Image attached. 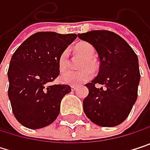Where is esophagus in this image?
Listing matches in <instances>:
<instances>
[{
	"instance_id": "obj_1",
	"label": "esophagus",
	"mask_w": 150,
	"mask_h": 150,
	"mask_svg": "<svg viewBox=\"0 0 150 150\" xmlns=\"http://www.w3.org/2000/svg\"><path fill=\"white\" fill-rule=\"evenodd\" d=\"M78 88V86H75V85H72L71 86V90H73V91H75Z\"/></svg>"
}]
</instances>
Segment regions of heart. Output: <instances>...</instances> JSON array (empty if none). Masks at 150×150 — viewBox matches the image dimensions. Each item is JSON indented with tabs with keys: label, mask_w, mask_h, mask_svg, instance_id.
<instances>
[{
	"label": "heart",
	"mask_w": 150,
	"mask_h": 150,
	"mask_svg": "<svg viewBox=\"0 0 150 150\" xmlns=\"http://www.w3.org/2000/svg\"><path fill=\"white\" fill-rule=\"evenodd\" d=\"M76 53L84 57V60L79 66V71H67L60 76V81L64 84L69 85H80L93 77V72L97 69V63L93 58L96 51L93 46L88 42H80L75 46ZM69 51L68 48L64 49L59 56L58 65L61 71L67 69L69 66Z\"/></svg>",
	"instance_id": "heart-1"
}]
</instances>
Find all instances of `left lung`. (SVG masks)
I'll list each match as a JSON object with an SVG mask.
<instances>
[{
    "instance_id": "8db88e82",
    "label": "left lung",
    "mask_w": 150,
    "mask_h": 150,
    "mask_svg": "<svg viewBox=\"0 0 150 150\" xmlns=\"http://www.w3.org/2000/svg\"><path fill=\"white\" fill-rule=\"evenodd\" d=\"M95 47L100 60L97 76L87 83L88 95L83 100L87 117L96 125L115 127L129 115L137 99L140 71L132 47L120 35L108 30L78 35ZM97 84L103 87L96 88Z\"/></svg>"
}]
</instances>
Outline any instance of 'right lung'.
I'll use <instances>...</instances> for the list:
<instances>
[{"instance_id":"right-lung-1","label":"right lung","mask_w":150,"mask_h":150,"mask_svg":"<svg viewBox=\"0 0 150 150\" xmlns=\"http://www.w3.org/2000/svg\"><path fill=\"white\" fill-rule=\"evenodd\" d=\"M77 35L38 32L29 36L12 55L8 77V98L16 120L37 129L51 124L60 113L69 85L52 84L60 74L58 59Z\"/></svg>"}]
</instances>
